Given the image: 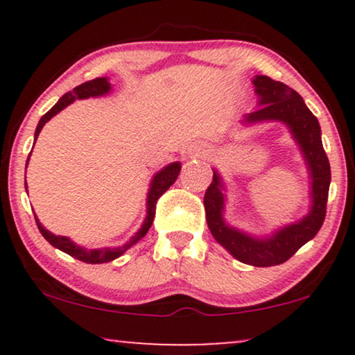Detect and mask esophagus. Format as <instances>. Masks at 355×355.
Wrapping results in <instances>:
<instances>
[{
	"label": "esophagus",
	"instance_id": "34e87169",
	"mask_svg": "<svg viewBox=\"0 0 355 355\" xmlns=\"http://www.w3.org/2000/svg\"><path fill=\"white\" fill-rule=\"evenodd\" d=\"M205 150H207V145H203L200 142H196V144L189 145L186 153H187V157L196 158V157H200L202 153H205Z\"/></svg>",
	"mask_w": 355,
	"mask_h": 355
}]
</instances>
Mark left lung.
<instances>
[{"label": "left lung", "instance_id": "1", "mask_svg": "<svg viewBox=\"0 0 355 355\" xmlns=\"http://www.w3.org/2000/svg\"><path fill=\"white\" fill-rule=\"evenodd\" d=\"M252 82L259 96V108L245 114L242 123L255 124L265 121H281L288 125L307 163L312 179V205L302 220L281 227L268 237H254L230 226L223 218L225 187L215 169L213 181L203 197V205L213 237L234 259L252 266H275L289 260L300 247L317 236L327 216L331 169L323 150L318 119L304 103L302 96L283 82L273 80L268 76H255Z\"/></svg>", "mask_w": 355, "mask_h": 355}]
</instances>
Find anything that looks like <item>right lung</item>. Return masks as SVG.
Instances as JSON below:
<instances>
[{
  "mask_svg": "<svg viewBox=\"0 0 355 355\" xmlns=\"http://www.w3.org/2000/svg\"><path fill=\"white\" fill-rule=\"evenodd\" d=\"M110 90H111V85H110L108 79H106V77H96V79H94V80L84 82V84L77 85L72 92H67V94L62 95L61 98L58 100V103L53 106V108L48 111L46 114H43L42 119L38 121V125L35 129V140L38 137V134H40V130L43 129V125H45L48 121L53 118V116H56L58 113H60L61 110H64L67 105H71L72 101L90 98V96L106 95V94H110ZM33 144H35V142H33ZM28 157H31V155H28ZM27 163H28V158H27ZM179 171H181V163L174 162L171 164H168V166H164L162 171H158L157 174H155L153 179H152V184H150V189H148L147 216H145L144 225L140 226V230L135 232V234L130 237V241L125 242L123 247L85 249V247H80V245H77L76 242H72L69 237L56 236L48 230H45V227L42 226V223L38 221V218L35 216L37 226H38V230H40L42 236L45 237V239L50 242L53 247H56V249L62 250L64 254L74 257V259L80 260V261H85V263H106V261L118 259V257L123 255L124 252L129 249V247H132L135 242H139L145 234H147L150 226H152V223H153V218H155V208H157V200L163 196L164 192L168 191L169 187L173 186L174 182H176V179L179 176ZM26 189H27V182H26ZM33 215H35V213H33Z\"/></svg>",
  "mask_w": 355,
  "mask_h": 355,
  "instance_id": "obj_1",
  "label": "right lung"
}]
</instances>
